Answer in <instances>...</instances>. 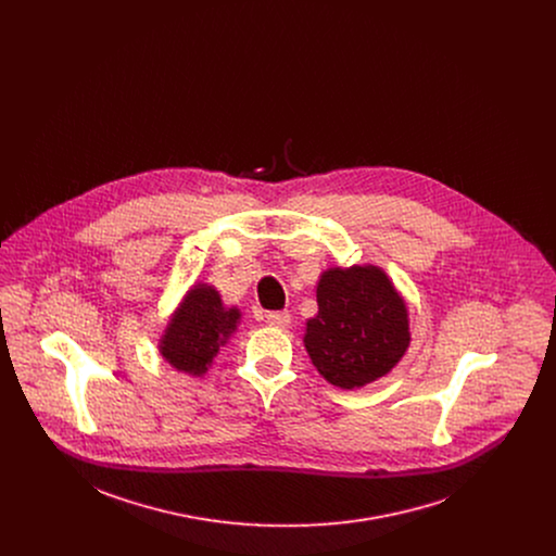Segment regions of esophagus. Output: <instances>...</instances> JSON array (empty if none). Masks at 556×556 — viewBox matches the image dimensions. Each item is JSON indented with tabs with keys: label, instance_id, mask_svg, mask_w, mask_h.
<instances>
[{
	"label": "esophagus",
	"instance_id": "34e87169",
	"mask_svg": "<svg viewBox=\"0 0 556 556\" xmlns=\"http://www.w3.org/2000/svg\"><path fill=\"white\" fill-rule=\"evenodd\" d=\"M265 320H267V325L282 329V327H287L291 323V315L287 311H274V313L265 315Z\"/></svg>",
	"mask_w": 556,
	"mask_h": 556
}]
</instances>
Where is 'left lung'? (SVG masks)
Here are the masks:
<instances>
[{"instance_id":"left-lung-1","label":"left lung","mask_w":556,"mask_h":556,"mask_svg":"<svg viewBox=\"0 0 556 556\" xmlns=\"http://www.w3.org/2000/svg\"><path fill=\"white\" fill-rule=\"evenodd\" d=\"M304 344L325 381L355 390L386 377L408 346V317L383 269L331 267L317 287Z\"/></svg>"}]
</instances>
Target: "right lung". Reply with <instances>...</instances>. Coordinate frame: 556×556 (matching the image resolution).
I'll return each mask as SVG.
<instances>
[{
	"label": "right lung",
	"instance_id": "obj_1",
	"mask_svg": "<svg viewBox=\"0 0 556 556\" xmlns=\"http://www.w3.org/2000/svg\"><path fill=\"white\" fill-rule=\"evenodd\" d=\"M238 308L227 311L214 287L197 285L170 318L160 353L173 368L201 377L238 329Z\"/></svg>",
	"mask_w": 556,
	"mask_h": 556
}]
</instances>
